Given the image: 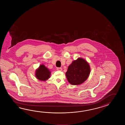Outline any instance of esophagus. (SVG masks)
<instances>
[{"label":"esophagus","mask_w":125,"mask_h":125,"mask_svg":"<svg viewBox=\"0 0 125 125\" xmlns=\"http://www.w3.org/2000/svg\"><path fill=\"white\" fill-rule=\"evenodd\" d=\"M57 70H58V71H62V68H61V67H58V68H57Z\"/></svg>","instance_id":"1"}]
</instances>
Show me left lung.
Segmentation results:
<instances>
[{
    "mask_svg": "<svg viewBox=\"0 0 125 125\" xmlns=\"http://www.w3.org/2000/svg\"><path fill=\"white\" fill-rule=\"evenodd\" d=\"M90 73V67L87 62L79 58L72 62L66 73L67 80L72 85H80L87 80Z\"/></svg>",
    "mask_w": 125,
    "mask_h": 125,
    "instance_id": "obj_1",
    "label": "left lung"
}]
</instances>
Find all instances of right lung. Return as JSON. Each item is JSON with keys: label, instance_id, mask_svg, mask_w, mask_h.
Segmentation results:
<instances>
[{"label": "right lung", "instance_id": "obj_1", "mask_svg": "<svg viewBox=\"0 0 125 125\" xmlns=\"http://www.w3.org/2000/svg\"><path fill=\"white\" fill-rule=\"evenodd\" d=\"M51 72L50 70L43 65H40L35 71V76L38 80L45 81L50 78Z\"/></svg>", "mask_w": 125, "mask_h": 125}]
</instances>
